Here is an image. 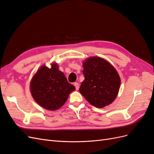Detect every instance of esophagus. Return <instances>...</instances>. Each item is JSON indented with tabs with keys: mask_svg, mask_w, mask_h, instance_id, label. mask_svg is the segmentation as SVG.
Returning a JSON list of instances; mask_svg holds the SVG:
<instances>
[{
	"mask_svg": "<svg viewBox=\"0 0 154 154\" xmlns=\"http://www.w3.org/2000/svg\"><path fill=\"white\" fill-rule=\"evenodd\" d=\"M74 85L75 86L76 90H78V89H79V87H79V84H78V83L77 82L74 83Z\"/></svg>",
	"mask_w": 154,
	"mask_h": 154,
	"instance_id": "1",
	"label": "esophagus"
}]
</instances>
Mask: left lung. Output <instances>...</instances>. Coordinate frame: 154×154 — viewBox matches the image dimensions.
Segmentation results:
<instances>
[{
    "label": "left lung",
    "mask_w": 154,
    "mask_h": 154,
    "mask_svg": "<svg viewBox=\"0 0 154 154\" xmlns=\"http://www.w3.org/2000/svg\"><path fill=\"white\" fill-rule=\"evenodd\" d=\"M83 74L85 80L79 91L91 105L103 108L116 99L121 80L109 62L100 57L88 58L83 63Z\"/></svg>",
    "instance_id": "8db88e82"
}]
</instances>
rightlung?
<instances>
[{
  "mask_svg": "<svg viewBox=\"0 0 154 154\" xmlns=\"http://www.w3.org/2000/svg\"><path fill=\"white\" fill-rule=\"evenodd\" d=\"M30 89L32 97L42 107L55 110L66 103L75 87L67 82L57 63H53L51 69L44 66L36 72L31 80Z\"/></svg>",
  "mask_w": 154,
  "mask_h": 154,
  "instance_id": "add662e5",
  "label": "right lung"
}]
</instances>
